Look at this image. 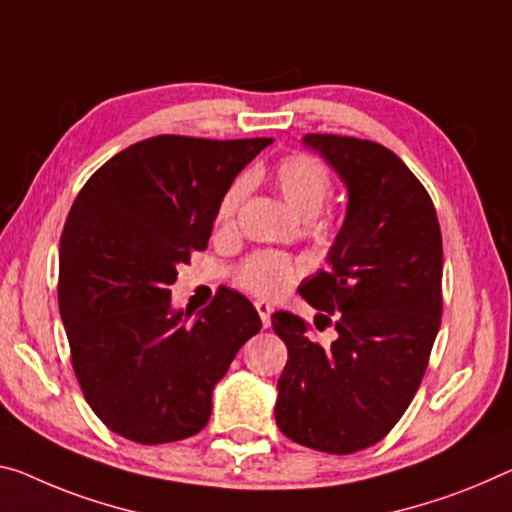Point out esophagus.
Masks as SVG:
<instances>
[{
	"mask_svg": "<svg viewBox=\"0 0 512 512\" xmlns=\"http://www.w3.org/2000/svg\"><path fill=\"white\" fill-rule=\"evenodd\" d=\"M254 306H256L258 316H261V320H263V327H270V318H272V311H274L272 304L258 300Z\"/></svg>",
	"mask_w": 512,
	"mask_h": 512,
	"instance_id": "obj_1",
	"label": "esophagus"
}]
</instances>
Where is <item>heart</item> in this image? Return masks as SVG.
<instances>
[{"label":"heart","mask_w":512,"mask_h":512,"mask_svg":"<svg viewBox=\"0 0 512 512\" xmlns=\"http://www.w3.org/2000/svg\"><path fill=\"white\" fill-rule=\"evenodd\" d=\"M272 180L281 199L288 208L304 219H313L325 206L332 192V176L325 164L309 153H290L274 164ZM247 194V178L238 176L226 187L217 203L215 222L222 229H229L235 219L242 199ZM302 274V265L293 258L274 254V251H258L251 254L238 270V283L249 293L261 297H277L290 283Z\"/></svg>","instance_id":"b5f03b06"}]
</instances>
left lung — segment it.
Wrapping results in <instances>:
<instances>
[{"mask_svg":"<svg viewBox=\"0 0 512 512\" xmlns=\"http://www.w3.org/2000/svg\"><path fill=\"white\" fill-rule=\"evenodd\" d=\"M348 187V212L327 263L297 288L334 318L329 348L288 311L272 316L288 361L274 405L293 442L348 455L389 435L428 368L442 322V231L430 194L389 148L368 139L306 135Z\"/></svg>","mask_w":512,"mask_h":512,"instance_id":"1","label":"left lung"}]
</instances>
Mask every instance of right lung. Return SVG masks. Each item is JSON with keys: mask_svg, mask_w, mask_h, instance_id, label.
<instances>
[{"mask_svg": "<svg viewBox=\"0 0 512 512\" xmlns=\"http://www.w3.org/2000/svg\"><path fill=\"white\" fill-rule=\"evenodd\" d=\"M270 144L151 137L77 194L59 245V311L86 403L116 435L167 444L206 428L212 389L261 329L229 288L185 325L169 286L208 247L226 187Z\"/></svg>", "mask_w": 512, "mask_h": 512, "instance_id": "1", "label": "right lung"}]
</instances>
